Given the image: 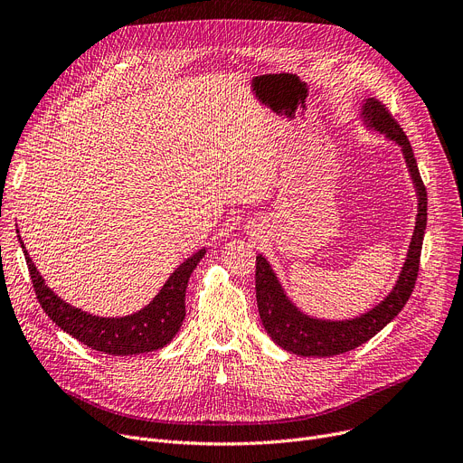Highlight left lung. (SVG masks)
I'll use <instances>...</instances> for the list:
<instances>
[{"label": "left lung", "instance_id": "1", "mask_svg": "<svg viewBox=\"0 0 463 463\" xmlns=\"http://www.w3.org/2000/svg\"><path fill=\"white\" fill-rule=\"evenodd\" d=\"M366 124L386 137H391L402 146L403 157L407 161L409 173L415 182L419 193V215L415 234L411 240V248L403 270L394 290L388 295L377 307L362 315L353 321H317L306 317L285 297L283 288L272 272L269 260L262 255L257 257L255 269V290H257V306L264 330L274 339V344L283 347L288 353L300 356H334L347 351H353L366 344L377 332H381L388 323L407 304L412 288H415L419 269H420V253H422V240L426 231V217H428V197L426 185L420 178L417 159L412 156V148L403 133L402 126L379 99H368L362 110Z\"/></svg>", "mask_w": 463, "mask_h": 463}]
</instances>
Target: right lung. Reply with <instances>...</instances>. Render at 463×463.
Instances as JSON below:
<instances>
[{
    "instance_id": "obj_1",
    "label": "right lung",
    "mask_w": 463,
    "mask_h": 463,
    "mask_svg": "<svg viewBox=\"0 0 463 463\" xmlns=\"http://www.w3.org/2000/svg\"><path fill=\"white\" fill-rule=\"evenodd\" d=\"M20 240V234H18ZM24 257L28 262V270L35 288L37 300L63 332L77 337L80 344L101 351L105 354L128 356L138 353H150L165 347L180 330L185 317V288L191 272L197 269L199 260L204 257V250L197 251L182 262L175 274L159 290V295L135 315L118 319L95 317L79 307H72L52 293V288L44 285V279L37 272L33 260L30 259L24 241L20 240Z\"/></svg>"
}]
</instances>
